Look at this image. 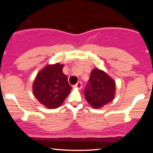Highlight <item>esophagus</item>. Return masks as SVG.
I'll return each instance as SVG.
<instances>
[{
  "mask_svg": "<svg viewBox=\"0 0 153 153\" xmlns=\"http://www.w3.org/2000/svg\"><path fill=\"white\" fill-rule=\"evenodd\" d=\"M74 88H76L78 89H81L82 88V82H78L76 84L74 85Z\"/></svg>",
  "mask_w": 153,
  "mask_h": 153,
  "instance_id": "34e87169",
  "label": "esophagus"
}]
</instances>
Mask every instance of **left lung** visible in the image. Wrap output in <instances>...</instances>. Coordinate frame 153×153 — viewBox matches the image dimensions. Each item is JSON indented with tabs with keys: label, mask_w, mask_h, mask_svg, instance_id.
<instances>
[{
	"label": "left lung",
	"mask_w": 153,
	"mask_h": 153,
	"mask_svg": "<svg viewBox=\"0 0 153 153\" xmlns=\"http://www.w3.org/2000/svg\"><path fill=\"white\" fill-rule=\"evenodd\" d=\"M116 82L106 72L94 68L91 71L88 85L84 95L88 103L94 108H100L115 98Z\"/></svg>",
	"instance_id": "obj_1"
}]
</instances>
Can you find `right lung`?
Here are the masks:
<instances>
[{
	"label": "right lung",
	"instance_id": "right-lung-1",
	"mask_svg": "<svg viewBox=\"0 0 153 153\" xmlns=\"http://www.w3.org/2000/svg\"><path fill=\"white\" fill-rule=\"evenodd\" d=\"M64 65H47L36 75L32 85L34 96L47 108H57L64 102L72 87L63 73Z\"/></svg>",
	"mask_w": 153,
	"mask_h": 153
}]
</instances>
